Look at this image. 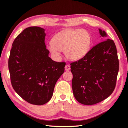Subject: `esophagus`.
I'll use <instances>...</instances> for the list:
<instances>
[{"label": "esophagus", "instance_id": "esophagus-1", "mask_svg": "<svg viewBox=\"0 0 128 128\" xmlns=\"http://www.w3.org/2000/svg\"><path fill=\"white\" fill-rule=\"evenodd\" d=\"M70 69V66H69V65L66 64V66H65V70H66V71H69Z\"/></svg>", "mask_w": 128, "mask_h": 128}]
</instances>
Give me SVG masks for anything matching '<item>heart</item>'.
Wrapping results in <instances>:
<instances>
[{"label":"heart","instance_id":"obj_1","mask_svg":"<svg viewBox=\"0 0 128 128\" xmlns=\"http://www.w3.org/2000/svg\"><path fill=\"white\" fill-rule=\"evenodd\" d=\"M90 34L84 29H70L60 32L54 36L47 48L54 57L59 59L60 51H64L67 59L78 60L82 59L89 50Z\"/></svg>","mask_w":128,"mask_h":128}]
</instances>
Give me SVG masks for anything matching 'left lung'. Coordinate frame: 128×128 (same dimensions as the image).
I'll use <instances>...</instances> for the list:
<instances>
[{"label":"left lung","instance_id":"8db88e82","mask_svg":"<svg viewBox=\"0 0 128 128\" xmlns=\"http://www.w3.org/2000/svg\"><path fill=\"white\" fill-rule=\"evenodd\" d=\"M100 42L83 58L70 64L73 95L79 103L92 105L108 98L116 86L119 62L114 42L99 29Z\"/></svg>","mask_w":128,"mask_h":128}]
</instances>
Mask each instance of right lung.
<instances>
[{"mask_svg":"<svg viewBox=\"0 0 128 128\" xmlns=\"http://www.w3.org/2000/svg\"><path fill=\"white\" fill-rule=\"evenodd\" d=\"M43 28H26L14 41L8 60L12 87L28 103L43 105L50 100L65 62L49 57Z\"/></svg>","mask_w":128,"mask_h":128,"instance_id":"obj_1","label":"right lung"}]
</instances>
